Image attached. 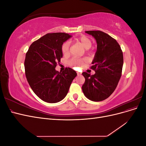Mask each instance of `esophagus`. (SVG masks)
<instances>
[{"mask_svg":"<svg viewBox=\"0 0 146 146\" xmlns=\"http://www.w3.org/2000/svg\"><path fill=\"white\" fill-rule=\"evenodd\" d=\"M77 74L78 76H80V75L82 74L80 72H77Z\"/></svg>","mask_w":146,"mask_h":146,"instance_id":"34e87169","label":"esophagus"}]
</instances>
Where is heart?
Here are the masks:
<instances>
[{"label": "heart", "instance_id": "obj_1", "mask_svg": "<svg viewBox=\"0 0 146 146\" xmlns=\"http://www.w3.org/2000/svg\"><path fill=\"white\" fill-rule=\"evenodd\" d=\"M77 42H80L83 47H85L86 49L90 48L92 46V41L91 39L85 35H82V36H79L75 39ZM61 52L64 55H67L69 52V42L68 41H65L63 43L61 46ZM86 61V59L85 58H73L70 60L69 63L72 66L75 67H79V66H82Z\"/></svg>", "mask_w": 146, "mask_h": 146}]
</instances>
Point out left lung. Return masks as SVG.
Masks as SVG:
<instances>
[{"label":"left lung","instance_id":"8db88e82","mask_svg":"<svg viewBox=\"0 0 146 146\" xmlns=\"http://www.w3.org/2000/svg\"><path fill=\"white\" fill-rule=\"evenodd\" d=\"M96 40L97 51L91 69V75L83 72L85 82L82 86L83 94L92 101L104 100L115 90L120 80L123 63V53L119 43L109 35L100 30L86 31Z\"/></svg>","mask_w":146,"mask_h":146}]
</instances>
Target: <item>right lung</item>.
<instances>
[{
	"instance_id": "obj_1",
	"label": "right lung",
	"mask_w": 146,
	"mask_h": 146,
	"mask_svg": "<svg viewBox=\"0 0 146 146\" xmlns=\"http://www.w3.org/2000/svg\"><path fill=\"white\" fill-rule=\"evenodd\" d=\"M71 37L65 33H49L30 45L25 54V73L27 82L38 98L56 103L67 95L77 73L70 68L62 72L55 68L63 57L61 46Z\"/></svg>"
}]
</instances>
